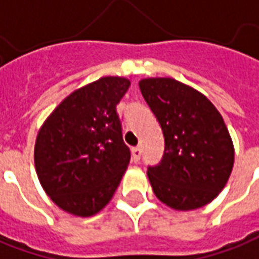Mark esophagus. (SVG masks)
<instances>
[{
	"instance_id": "obj_1",
	"label": "esophagus",
	"mask_w": 259,
	"mask_h": 259,
	"mask_svg": "<svg viewBox=\"0 0 259 259\" xmlns=\"http://www.w3.org/2000/svg\"><path fill=\"white\" fill-rule=\"evenodd\" d=\"M140 156H142V149L140 147H133L132 149V159L135 163H137L140 160Z\"/></svg>"
}]
</instances>
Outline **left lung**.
<instances>
[{
  "instance_id": "1",
  "label": "left lung",
  "mask_w": 259,
  "mask_h": 259,
  "mask_svg": "<svg viewBox=\"0 0 259 259\" xmlns=\"http://www.w3.org/2000/svg\"><path fill=\"white\" fill-rule=\"evenodd\" d=\"M164 136V154L147 176L156 197L174 210H194L224 189L234 146L223 116L196 89L171 78L140 80Z\"/></svg>"
}]
</instances>
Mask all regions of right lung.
Wrapping results in <instances>:
<instances>
[{
	"label": "right lung",
	"mask_w": 259,
	"mask_h": 259,
	"mask_svg": "<svg viewBox=\"0 0 259 259\" xmlns=\"http://www.w3.org/2000/svg\"><path fill=\"white\" fill-rule=\"evenodd\" d=\"M130 82L106 76L80 88L52 112L38 133L35 167L52 201L89 217L106 205L130 161L116 105Z\"/></svg>",
	"instance_id": "right-lung-1"
}]
</instances>
